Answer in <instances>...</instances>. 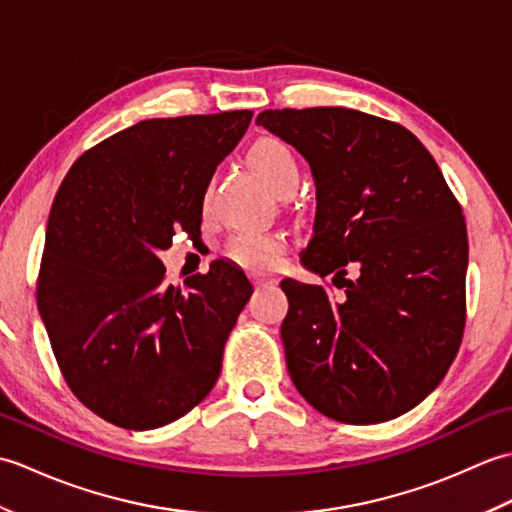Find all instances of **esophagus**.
<instances>
[{
    "instance_id": "1",
    "label": "esophagus",
    "mask_w": 512,
    "mask_h": 512,
    "mask_svg": "<svg viewBox=\"0 0 512 512\" xmlns=\"http://www.w3.org/2000/svg\"><path fill=\"white\" fill-rule=\"evenodd\" d=\"M253 284H255L257 288L275 286V284H277V277H273V275H253Z\"/></svg>"
}]
</instances>
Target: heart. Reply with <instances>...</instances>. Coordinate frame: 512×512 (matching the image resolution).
Returning a JSON list of instances; mask_svg holds the SVG:
<instances>
[{
  "label": "heart",
  "instance_id": "b5f03b06",
  "mask_svg": "<svg viewBox=\"0 0 512 512\" xmlns=\"http://www.w3.org/2000/svg\"><path fill=\"white\" fill-rule=\"evenodd\" d=\"M248 160L257 176L266 182V187L275 195H284L286 191H295L299 184V165L286 143L277 138H259L250 147ZM286 242L281 235H237L228 242L226 255L231 262L253 273L273 268L279 257L284 255Z\"/></svg>",
  "mask_w": 512,
  "mask_h": 512
}]
</instances>
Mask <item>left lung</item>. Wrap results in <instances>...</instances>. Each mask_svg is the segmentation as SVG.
I'll list each match as a JSON object with an SVG mask.
<instances>
[{"instance_id": "obj_1", "label": "left lung", "mask_w": 512, "mask_h": 512, "mask_svg": "<svg viewBox=\"0 0 512 512\" xmlns=\"http://www.w3.org/2000/svg\"><path fill=\"white\" fill-rule=\"evenodd\" d=\"M257 125L306 158L317 215L301 264L323 286L284 279L286 363L299 394L347 424L398 418L427 398L460 350L469 242L436 160L409 129L345 107L266 110ZM347 263L362 275L345 280Z\"/></svg>"}]
</instances>
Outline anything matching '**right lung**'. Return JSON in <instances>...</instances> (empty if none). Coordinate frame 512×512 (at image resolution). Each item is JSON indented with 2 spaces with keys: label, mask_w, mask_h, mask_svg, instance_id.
<instances>
[{
  "label": "right lung",
  "mask_w": 512,
  "mask_h": 512,
  "mask_svg": "<svg viewBox=\"0 0 512 512\" xmlns=\"http://www.w3.org/2000/svg\"><path fill=\"white\" fill-rule=\"evenodd\" d=\"M253 112L151 118L74 162L52 202L37 306L72 394L147 431L213 389L224 343L253 295L237 266L165 284L158 253L200 233L204 193Z\"/></svg>",
  "instance_id": "obj_1"
}]
</instances>
